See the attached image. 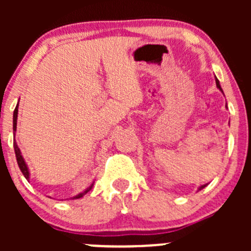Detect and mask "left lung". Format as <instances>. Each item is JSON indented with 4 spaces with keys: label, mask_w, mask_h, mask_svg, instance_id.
I'll return each mask as SVG.
<instances>
[{
    "label": "left lung",
    "mask_w": 251,
    "mask_h": 251,
    "mask_svg": "<svg viewBox=\"0 0 251 251\" xmlns=\"http://www.w3.org/2000/svg\"><path fill=\"white\" fill-rule=\"evenodd\" d=\"M215 81H216V87L219 88V90L221 91L222 93H224V91H222V88H221V85H220V81H219V78H217L216 76H215ZM226 108H227V104H226ZM206 186H207V183H206V184H203V186H201V187H199V188H198V191H201V189L205 188V187H206Z\"/></svg>",
    "instance_id": "obj_1"
}]
</instances>
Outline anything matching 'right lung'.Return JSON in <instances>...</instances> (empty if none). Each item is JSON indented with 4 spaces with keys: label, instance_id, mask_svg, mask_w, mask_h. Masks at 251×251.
Returning <instances> with one entry per match:
<instances>
[{
    "label": "right lung",
    "instance_id": "right-lung-1",
    "mask_svg": "<svg viewBox=\"0 0 251 251\" xmlns=\"http://www.w3.org/2000/svg\"><path fill=\"white\" fill-rule=\"evenodd\" d=\"M18 107H19V102H18V104H17L16 109H14V113H13V132H14V135H16V132H17ZM13 146H14V151H16V158H17V163H18V166H19L20 171H22V174L24 175V177H25V178H26L27 181H29V179H30V171H29V168H27V164L25 163V159H24V156L22 155V151H20V149H19V147H18V144H17L16 140H14V142H13ZM93 184H95V181H93L92 183H91L90 186L87 187V188H86V189H83V191L81 192V193L76 194V196H75V197H73V198H70V199H80V198H82V197L85 196V194H87L88 192H90L91 189H92Z\"/></svg>",
    "mask_w": 251,
    "mask_h": 251
}]
</instances>
